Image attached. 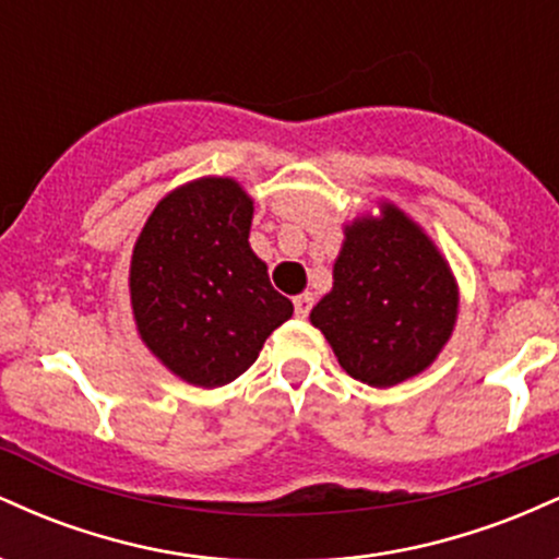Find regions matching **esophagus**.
Wrapping results in <instances>:
<instances>
[{"instance_id": "obj_1", "label": "esophagus", "mask_w": 559, "mask_h": 559, "mask_svg": "<svg viewBox=\"0 0 559 559\" xmlns=\"http://www.w3.org/2000/svg\"><path fill=\"white\" fill-rule=\"evenodd\" d=\"M312 301H316V299H312L310 292H305V294H299V297H294V312H297V318L310 316Z\"/></svg>"}]
</instances>
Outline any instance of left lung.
<instances>
[{"label":"left lung","instance_id":"left-lung-1","mask_svg":"<svg viewBox=\"0 0 559 559\" xmlns=\"http://www.w3.org/2000/svg\"><path fill=\"white\" fill-rule=\"evenodd\" d=\"M457 312L460 286L444 254L420 223L381 199L378 215L344 223L333 286L310 323L346 373L389 389L431 368Z\"/></svg>","mask_w":559,"mask_h":559}]
</instances>
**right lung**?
<instances>
[{"label": "right lung", "mask_w": 559, "mask_h": 559, "mask_svg": "<svg viewBox=\"0 0 559 559\" xmlns=\"http://www.w3.org/2000/svg\"><path fill=\"white\" fill-rule=\"evenodd\" d=\"M252 215L236 178L202 176L159 199L133 243L128 292L139 338L191 386L236 381L294 316L249 247Z\"/></svg>", "instance_id": "1"}]
</instances>
